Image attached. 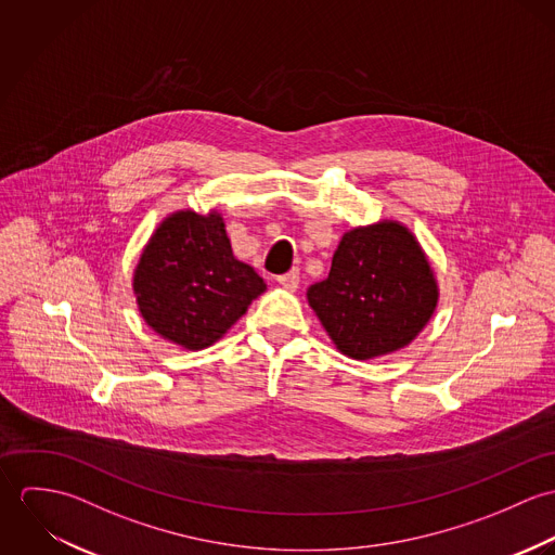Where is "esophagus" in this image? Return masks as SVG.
<instances>
[{
  "label": "esophagus",
  "instance_id": "obj_1",
  "mask_svg": "<svg viewBox=\"0 0 555 555\" xmlns=\"http://www.w3.org/2000/svg\"><path fill=\"white\" fill-rule=\"evenodd\" d=\"M278 284H280L282 288L295 293V291L299 288V271L293 269V271H288V273H284V275H278Z\"/></svg>",
  "mask_w": 555,
  "mask_h": 555
}]
</instances>
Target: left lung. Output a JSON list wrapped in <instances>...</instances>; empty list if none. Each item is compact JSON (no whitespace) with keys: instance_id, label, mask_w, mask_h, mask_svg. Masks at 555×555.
<instances>
[{"instance_id":"8db88e82","label":"left lung","mask_w":555,"mask_h":555,"mask_svg":"<svg viewBox=\"0 0 555 555\" xmlns=\"http://www.w3.org/2000/svg\"><path fill=\"white\" fill-rule=\"evenodd\" d=\"M438 299L425 249L397 220L344 233L328 278L308 288V304L335 348L357 361L412 344L434 317Z\"/></svg>"}]
</instances>
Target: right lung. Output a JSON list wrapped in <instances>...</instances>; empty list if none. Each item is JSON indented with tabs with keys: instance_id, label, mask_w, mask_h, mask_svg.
I'll list each match as a JSON object with an SVG mask.
<instances>
[{
	"instance_id": "add662e5",
	"label": "right lung",
	"mask_w": 555,
	"mask_h": 555,
	"mask_svg": "<svg viewBox=\"0 0 555 555\" xmlns=\"http://www.w3.org/2000/svg\"><path fill=\"white\" fill-rule=\"evenodd\" d=\"M132 291L159 337L203 350L229 333L267 284L235 258L222 214L183 209L166 216L143 247Z\"/></svg>"
}]
</instances>
